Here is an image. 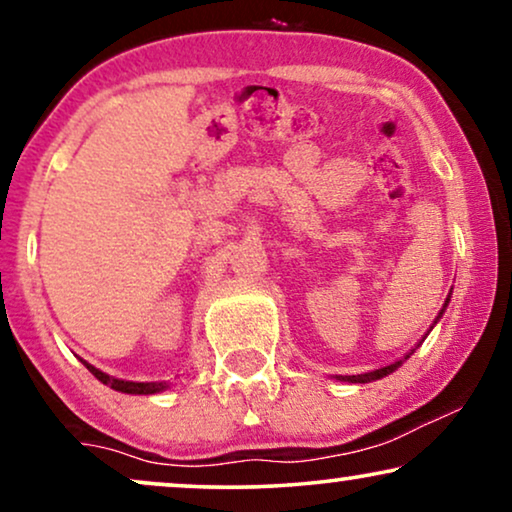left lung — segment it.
Returning <instances> with one entry per match:
<instances>
[{"mask_svg": "<svg viewBox=\"0 0 512 512\" xmlns=\"http://www.w3.org/2000/svg\"><path fill=\"white\" fill-rule=\"evenodd\" d=\"M447 300H450V296H447ZM447 300H445V305L443 307H447ZM440 314H443V310L438 312V317ZM405 359H408V356H405ZM403 361H396V363H391V366H384V368H377V370H373V373H363V375H345V377H340V380H345V382H359V384H363V382H373V380H380V377H384V375H389V373H394V370L401 366Z\"/></svg>", "mask_w": 512, "mask_h": 512, "instance_id": "8db88e82", "label": "left lung"}]
</instances>
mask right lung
Listing matches in <instances>:
<instances>
[{"instance_id": "right-lung-1", "label": "right lung", "mask_w": 512, "mask_h": 512, "mask_svg": "<svg viewBox=\"0 0 512 512\" xmlns=\"http://www.w3.org/2000/svg\"><path fill=\"white\" fill-rule=\"evenodd\" d=\"M90 373H93L97 380H100L102 384H109L111 389L116 391H123V394H158V391L167 389V382H135V380H118V377H109L107 373H102V370H97L95 366H90V363H86Z\"/></svg>"}]
</instances>
